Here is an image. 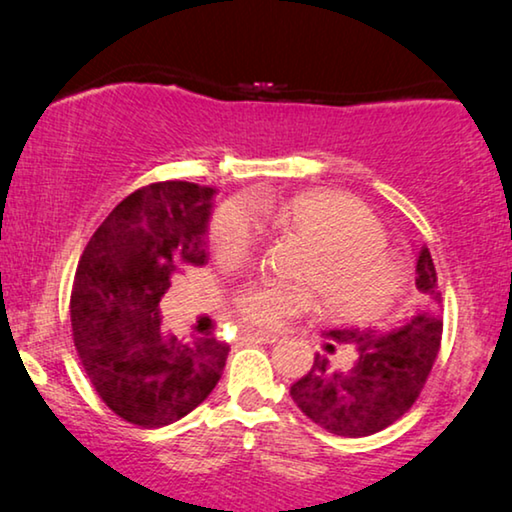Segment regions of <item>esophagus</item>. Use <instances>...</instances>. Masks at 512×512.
<instances>
[{
  "label": "esophagus",
  "instance_id": "1",
  "mask_svg": "<svg viewBox=\"0 0 512 512\" xmlns=\"http://www.w3.org/2000/svg\"><path fill=\"white\" fill-rule=\"evenodd\" d=\"M244 338L256 340V342H268V345H272V342L279 340V335L268 333V331H251V328H247V331H244Z\"/></svg>",
  "mask_w": 512,
  "mask_h": 512
}]
</instances>
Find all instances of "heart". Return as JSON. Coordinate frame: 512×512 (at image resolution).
Masks as SVG:
<instances>
[{"mask_svg": "<svg viewBox=\"0 0 512 512\" xmlns=\"http://www.w3.org/2000/svg\"><path fill=\"white\" fill-rule=\"evenodd\" d=\"M258 219L298 235L312 247L300 277L317 286L324 307L342 317L380 312L396 293L398 272L382 242V228L359 200L345 193H298L282 202L251 200ZM258 240L247 205L230 202L212 221V242L226 258H244ZM312 305L305 286L251 284L235 298L237 314L251 326L277 328Z\"/></svg>", "mask_w": 512, "mask_h": 512, "instance_id": "heart-1", "label": "heart"}]
</instances>
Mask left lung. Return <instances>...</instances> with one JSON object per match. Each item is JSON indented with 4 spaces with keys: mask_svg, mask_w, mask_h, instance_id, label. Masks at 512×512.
Wrapping results in <instances>:
<instances>
[{
    "mask_svg": "<svg viewBox=\"0 0 512 512\" xmlns=\"http://www.w3.org/2000/svg\"><path fill=\"white\" fill-rule=\"evenodd\" d=\"M417 310L389 328H333L326 338L356 347L349 370L331 368L317 354L310 373L291 387L300 410L335 436L363 438L387 429L412 408L436 363L443 335V298L431 251L422 247L415 265Z\"/></svg>",
    "mask_w": 512,
    "mask_h": 512,
    "instance_id": "8db88e82",
    "label": "left lung"
}]
</instances>
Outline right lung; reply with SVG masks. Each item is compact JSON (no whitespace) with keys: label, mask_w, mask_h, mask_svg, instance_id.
<instances>
[{"label":"right lung","mask_w":512,"mask_h":512,"mask_svg":"<svg viewBox=\"0 0 512 512\" xmlns=\"http://www.w3.org/2000/svg\"><path fill=\"white\" fill-rule=\"evenodd\" d=\"M212 198L214 188L188 181L139 188L102 221L76 268V352L107 408L144 429L198 408L226 366V342L160 331L172 272L207 261Z\"/></svg>","instance_id":"obj_1"}]
</instances>
